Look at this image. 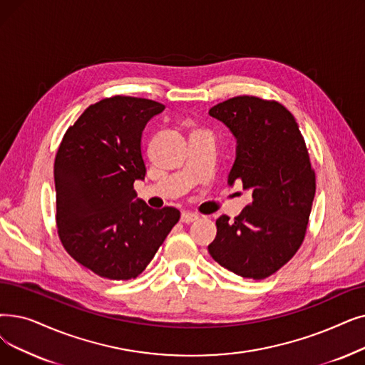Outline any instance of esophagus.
Instances as JSON below:
<instances>
[{
  "mask_svg": "<svg viewBox=\"0 0 365 365\" xmlns=\"http://www.w3.org/2000/svg\"><path fill=\"white\" fill-rule=\"evenodd\" d=\"M197 219H198V215L192 212H183L180 216V222H183V224H191V222H195Z\"/></svg>",
  "mask_w": 365,
  "mask_h": 365,
  "instance_id": "1",
  "label": "esophagus"
}]
</instances>
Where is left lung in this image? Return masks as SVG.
I'll return each mask as SVG.
<instances>
[{"label": "left lung", "mask_w": 365, "mask_h": 365, "mask_svg": "<svg viewBox=\"0 0 365 365\" xmlns=\"http://www.w3.org/2000/svg\"><path fill=\"white\" fill-rule=\"evenodd\" d=\"M237 140L228 185L242 182L252 201L230 220L216 219L212 258L227 270L261 280L287 264L304 240L316 191L306 141L287 107L250 95L209 110Z\"/></svg>", "instance_id": "left-lung-1"}]
</instances>
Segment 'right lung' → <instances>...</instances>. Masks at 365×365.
<instances>
[{
	"instance_id": "add662e5",
	"label": "right lung",
	"mask_w": 365,
	"mask_h": 365,
	"mask_svg": "<svg viewBox=\"0 0 365 365\" xmlns=\"http://www.w3.org/2000/svg\"><path fill=\"white\" fill-rule=\"evenodd\" d=\"M165 106L116 95L89 106L55 158L56 225L68 255L110 280L135 279L180 219L174 207L135 200L146 165L141 134Z\"/></svg>"
}]
</instances>
